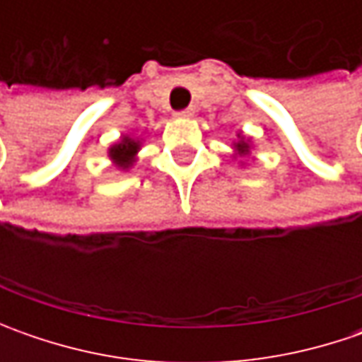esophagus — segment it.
<instances>
[{
  "instance_id": "esophagus-1",
  "label": "esophagus",
  "mask_w": 362,
  "mask_h": 362,
  "mask_svg": "<svg viewBox=\"0 0 362 362\" xmlns=\"http://www.w3.org/2000/svg\"><path fill=\"white\" fill-rule=\"evenodd\" d=\"M193 115H195V110H193V108H185V110L175 112V117H177V119H191Z\"/></svg>"
}]
</instances>
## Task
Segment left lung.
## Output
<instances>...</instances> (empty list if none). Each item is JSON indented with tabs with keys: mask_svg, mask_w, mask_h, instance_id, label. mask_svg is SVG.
I'll return each mask as SVG.
<instances>
[{
	"mask_svg": "<svg viewBox=\"0 0 362 362\" xmlns=\"http://www.w3.org/2000/svg\"><path fill=\"white\" fill-rule=\"evenodd\" d=\"M238 136H240V141H238V143H233L235 155H240V157H245V155H250V141H245L242 134H238Z\"/></svg>",
	"mask_w": 362,
	"mask_h": 362,
	"instance_id": "8db88e82",
	"label": "left lung"
}]
</instances>
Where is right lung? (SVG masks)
<instances>
[{"label":"right lung","mask_w":362,"mask_h":362,"mask_svg":"<svg viewBox=\"0 0 362 362\" xmlns=\"http://www.w3.org/2000/svg\"><path fill=\"white\" fill-rule=\"evenodd\" d=\"M139 148H141V141L131 139V136H122L117 145H112L108 148V157L120 169H129V167H132L134 159H136Z\"/></svg>","instance_id":"right-lung-1"}]
</instances>
